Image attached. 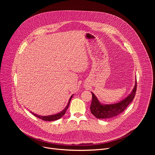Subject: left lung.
<instances>
[{
    "mask_svg": "<svg viewBox=\"0 0 155 155\" xmlns=\"http://www.w3.org/2000/svg\"><path fill=\"white\" fill-rule=\"evenodd\" d=\"M137 88V80H135V85L130 93L124 99L119 102L112 104H101L93 93L92 102L90 106L91 114L99 119H107L117 116L122 113L128 105L133 101Z\"/></svg>",
    "mask_w": 155,
    "mask_h": 155,
    "instance_id": "left-lung-1",
    "label": "left lung"
}]
</instances>
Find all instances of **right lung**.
I'll return each mask as SVG.
<instances>
[{
	"label": "right lung",
	"instance_id": "add662e5",
	"mask_svg": "<svg viewBox=\"0 0 155 155\" xmlns=\"http://www.w3.org/2000/svg\"><path fill=\"white\" fill-rule=\"evenodd\" d=\"M74 94H72L71 96V97H70L69 99V101L68 102V105H66V107L62 110V111L58 114H54V115H48V116H41V115H38L37 114H34L32 113V112H31L34 116L37 117V118H40V119H41L42 120H44V121H54V120H58L59 119H60L63 115H64V114H65V112L66 110H67V109L68 108L69 106V104H70V102L72 98V96H73Z\"/></svg>",
	"mask_w": 155,
	"mask_h": 155
}]
</instances>
